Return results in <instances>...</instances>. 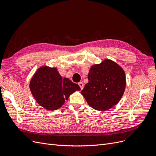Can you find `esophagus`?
<instances>
[{
	"label": "esophagus",
	"mask_w": 156,
	"mask_h": 156,
	"mask_svg": "<svg viewBox=\"0 0 156 156\" xmlns=\"http://www.w3.org/2000/svg\"><path fill=\"white\" fill-rule=\"evenodd\" d=\"M78 85H79V86H80V89H83V86H84V84H83V83L80 82H79V83H78Z\"/></svg>",
	"instance_id": "obj_1"
}]
</instances>
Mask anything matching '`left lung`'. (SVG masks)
Here are the masks:
<instances>
[{
	"mask_svg": "<svg viewBox=\"0 0 156 156\" xmlns=\"http://www.w3.org/2000/svg\"><path fill=\"white\" fill-rule=\"evenodd\" d=\"M89 82L81 93L88 104L98 111H105L116 105L126 87L123 69L112 60L105 59L89 70Z\"/></svg>",
	"mask_w": 156,
	"mask_h": 156,
	"instance_id": "left-lung-1",
	"label": "left lung"
}]
</instances>
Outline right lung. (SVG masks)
I'll return each instance as SVG.
<instances>
[{
    "instance_id": "right-lung-1",
    "label": "right lung",
    "mask_w": 156,
    "mask_h": 156,
    "mask_svg": "<svg viewBox=\"0 0 156 156\" xmlns=\"http://www.w3.org/2000/svg\"><path fill=\"white\" fill-rule=\"evenodd\" d=\"M30 89L37 103L48 110H56L70 95L80 87L69 78H62L56 68L40 67L30 83Z\"/></svg>"
}]
</instances>
